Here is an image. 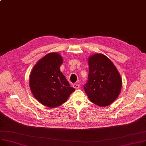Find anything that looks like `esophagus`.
I'll return each instance as SVG.
<instances>
[{
	"instance_id": "obj_1",
	"label": "esophagus",
	"mask_w": 146,
	"mask_h": 146,
	"mask_svg": "<svg viewBox=\"0 0 146 146\" xmlns=\"http://www.w3.org/2000/svg\"><path fill=\"white\" fill-rule=\"evenodd\" d=\"M73 86L74 88H75V89H79V87H80V84H73Z\"/></svg>"
}]
</instances>
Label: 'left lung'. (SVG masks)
I'll list each match as a JSON object with an SVG mask.
<instances>
[{
  "label": "left lung",
  "mask_w": 146,
  "mask_h": 146,
  "mask_svg": "<svg viewBox=\"0 0 146 146\" xmlns=\"http://www.w3.org/2000/svg\"><path fill=\"white\" fill-rule=\"evenodd\" d=\"M120 75L109 58L95 54L89 59L88 80L84 89L90 100L99 106L110 105L121 89Z\"/></svg>",
  "instance_id": "1"
}]
</instances>
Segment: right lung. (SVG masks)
I'll list each match as a JSON object with an SVG mask.
<instances>
[{
    "mask_svg": "<svg viewBox=\"0 0 146 146\" xmlns=\"http://www.w3.org/2000/svg\"><path fill=\"white\" fill-rule=\"evenodd\" d=\"M62 56L57 53L46 54L34 66L29 80L35 98L48 108L64 103L75 91L60 70Z\"/></svg>",
    "mask_w": 146,
    "mask_h": 146,
    "instance_id": "add662e5",
    "label": "right lung"
}]
</instances>
